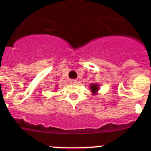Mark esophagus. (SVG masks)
I'll use <instances>...</instances> for the list:
<instances>
[{"mask_svg":"<svg viewBox=\"0 0 151 151\" xmlns=\"http://www.w3.org/2000/svg\"><path fill=\"white\" fill-rule=\"evenodd\" d=\"M70 82L73 84H76L77 83V80L76 79H71L70 80Z\"/></svg>","mask_w":151,"mask_h":151,"instance_id":"esophagus-1","label":"esophagus"}]
</instances>
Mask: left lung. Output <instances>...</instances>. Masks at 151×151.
Listing matches in <instances>:
<instances>
[{
    "mask_svg": "<svg viewBox=\"0 0 151 151\" xmlns=\"http://www.w3.org/2000/svg\"><path fill=\"white\" fill-rule=\"evenodd\" d=\"M90 88L91 90V92L93 94H97V91L99 90V85L97 83H94V84H91L90 85Z\"/></svg>",
    "mask_w": 151,
    "mask_h": 151,
    "instance_id": "obj_1",
    "label": "left lung"
}]
</instances>
